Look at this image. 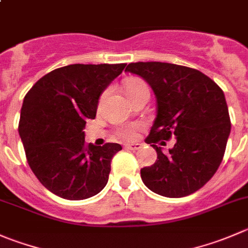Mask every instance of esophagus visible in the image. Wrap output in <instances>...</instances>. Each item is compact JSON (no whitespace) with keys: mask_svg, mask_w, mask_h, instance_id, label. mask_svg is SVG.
Wrapping results in <instances>:
<instances>
[{"mask_svg":"<svg viewBox=\"0 0 248 248\" xmlns=\"http://www.w3.org/2000/svg\"><path fill=\"white\" fill-rule=\"evenodd\" d=\"M140 148H141V144H139V143L127 144V145H126V149H128V150H133V151L138 150V149H140Z\"/></svg>","mask_w":248,"mask_h":248,"instance_id":"1","label":"esophagus"}]
</instances>
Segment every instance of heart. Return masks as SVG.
Listing matches in <instances>:
<instances>
[{
    "label": "heart",
    "instance_id": "heart-1",
    "mask_svg": "<svg viewBox=\"0 0 248 248\" xmlns=\"http://www.w3.org/2000/svg\"><path fill=\"white\" fill-rule=\"evenodd\" d=\"M124 92H126L127 97L131 99V102H133L134 99H137L138 97L143 94H149V87L143 80L140 78H129V80L126 81L124 83ZM105 97H107V92H104L100 97L99 104H102L104 102ZM139 126L138 124H132V126H122L120 128H117L116 133L120 138L126 139V140H129V139H133L136 137L137 131H138Z\"/></svg>",
    "mask_w": 248,
    "mask_h": 248
}]
</instances>
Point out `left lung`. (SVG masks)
I'll use <instances>...</instances> for the list:
<instances>
[{"mask_svg":"<svg viewBox=\"0 0 248 248\" xmlns=\"http://www.w3.org/2000/svg\"><path fill=\"white\" fill-rule=\"evenodd\" d=\"M127 73L143 78L156 95V119L145 138L157 153L140 170L144 184L166 198H184L201 189L219 167L229 138V111L222 88L196 69L160 62H138ZM176 137L170 153L158 141Z\"/></svg>","mask_w":248,"mask_h":248,"instance_id":"1","label":"left lung"}]
</instances>
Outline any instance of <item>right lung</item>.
I'll return each mask as SVG.
<instances>
[{
	"label": "right lung",
	"instance_id": "obj_1",
	"mask_svg": "<svg viewBox=\"0 0 248 248\" xmlns=\"http://www.w3.org/2000/svg\"><path fill=\"white\" fill-rule=\"evenodd\" d=\"M127 64H73L41 78L24 97L19 136L33 174L50 193L85 200L104 189L111 158L122 149L85 143L103 91Z\"/></svg>",
	"mask_w": 248,
	"mask_h": 248
}]
</instances>
